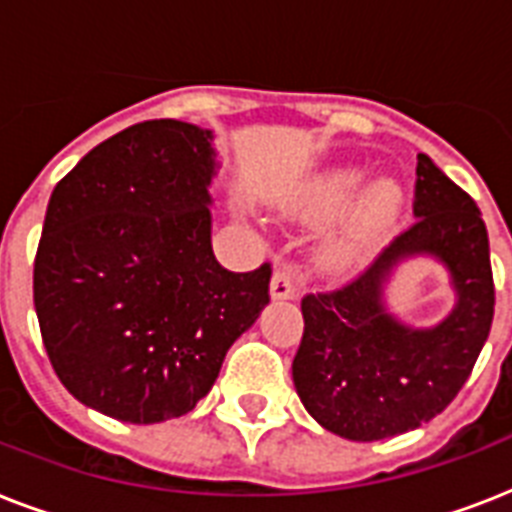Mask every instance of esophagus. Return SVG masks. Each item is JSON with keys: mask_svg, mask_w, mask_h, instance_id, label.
Listing matches in <instances>:
<instances>
[{"mask_svg": "<svg viewBox=\"0 0 512 512\" xmlns=\"http://www.w3.org/2000/svg\"><path fill=\"white\" fill-rule=\"evenodd\" d=\"M297 292V271L292 265H281L273 271L271 279V297L273 300H289Z\"/></svg>", "mask_w": 512, "mask_h": 512, "instance_id": "34e87169", "label": "esophagus"}]
</instances>
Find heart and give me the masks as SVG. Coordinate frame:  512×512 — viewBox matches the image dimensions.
Here are the masks:
<instances>
[{
    "label": "heart",
    "instance_id": "b5f03b06",
    "mask_svg": "<svg viewBox=\"0 0 512 512\" xmlns=\"http://www.w3.org/2000/svg\"><path fill=\"white\" fill-rule=\"evenodd\" d=\"M361 172L358 170H335L329 175L319 177L308 191L297 201V217L319 223V220H329L335 217L358 191L361 185ZM398 209H401V188L393 180H380L372 185V191L366 193L364 207L358 215V236H372V233L388 228L396 220ZM350 255L348 244L332 249L329 260L332 263H342Z\"/></svg>",
    "mask_w": 512,
    "mask_h": 512
}]
</instances>
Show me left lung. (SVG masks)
<instances>
[{
  "instance_id": "left-lung-1",
  "label": "left lung",
  "mask_w": 512,
  "mask_h": 512,
  "mask_svg": "<svg viewBox=\"0 0 512 512\" xmlns=\"http://www.w3.org/2000/svg\"><path fill=\"white\" fill-rule=\"evenodd\" d=\"M414 217L364 273L300 303L305 329L292 361L297 396L321 428L348 441L398 436L444 412L492 329L484 217L425 154L417 156ZM412 254L438 256L453 276L458 305L438 328H406L381 305L392 265Z\"/></svg>"
}]
</instances>
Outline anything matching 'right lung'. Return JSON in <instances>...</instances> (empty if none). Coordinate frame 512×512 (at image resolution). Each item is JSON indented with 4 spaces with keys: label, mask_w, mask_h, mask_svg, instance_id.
Masks as SVG:
<instances>
[{
    "label": "right lung",
    "mask_w": 512,
    "mask_h": 512,
    "mask_svg": "<svg viewBox=\"0 0 512 512\" xmlns=\"http://www.w3.org/2000/svg\"><path fill=\"white\" fill-rule=\"evenodd\" d=\"M212 132L132 124L50 196L34 308L60 382L135 425L191 412L271 295V263L233 273L212 252Z\"/></svg>",
    "instance_id": "right-lung-1"
}]
</instances>
